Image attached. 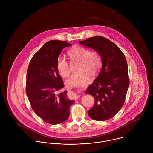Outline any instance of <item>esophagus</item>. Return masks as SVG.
<instances>
[{"instance_id": "34e87169", "label": "esophagus", "mask_w": 153, "mask_h": 153, "mask_svg": "<svg viewBox=\"0 0 153 153\" xmlns=\"http://www.w3.org/2000/svg\"><path fill=\"white\" fill-rule=\"evenodd\" d=\"M76 97H77V98H78V97H79V96H78V95H76Z\"/></svg>"}]
</instances>
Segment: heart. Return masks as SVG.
<instances>
[{
	"instance_id": "1",
	"label": "heart",
	"mask_w": 153,
	"mask_h": 153,
	"mask_svg": "<svg viewBox=\"0 0 153 153\" xmlns=\"http://www.w3.org/2000/svg\"><path fill=\"white\" fill-rule=\"evenodd\" d=\"M68 55L72 61H79L77 73L72 74L66 81L69 87H84L90 81L89 75L95 76L102 66V59L97 51H91L81 46H75L68 51ZM57 70L62 77H67L69 73L68 61L62 56L56 61Z\"/></svg>"
}]
</instances>
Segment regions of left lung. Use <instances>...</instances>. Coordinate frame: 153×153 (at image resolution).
<instances>
[{"label":"left lung","mask_w":153,"mask_h":153,"mask_svg":"<svg viewBox=\"0 0 153 153\" xmlns=\"http://www.w3.org/2000/svg\"><path fill=\"white\" fill-rule=\"evenodd\" d=\"M79 42L98 52L102 59L101 71L86 91L95 100L88 115L97 121L109 120L122 108L129 87L126 57L115 44L102 36H94Z\"/></svg>","instance_id":"1"}]
</instances>
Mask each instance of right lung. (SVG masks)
<instances>
[{
    "label": "right lung",
    "mask_w": 153,
    "mask_h": 153,
    "mask_svg": "<svg viewBox=\"0 0 153 153\" xmlns=\"http://www.w3.org/2000/svg\"><path fill=\"white\" fill-rule=\"evenodd\" d=\"M70 46L66 41L47 42L33 55L27 71L26 92L31 107L43 121L53 125L65 121L74 103L66 91L60 92L64 85L56 68L62 50Z\"/></svg>",
    "instance_id": "add662e5"
}]
</instances>
